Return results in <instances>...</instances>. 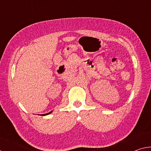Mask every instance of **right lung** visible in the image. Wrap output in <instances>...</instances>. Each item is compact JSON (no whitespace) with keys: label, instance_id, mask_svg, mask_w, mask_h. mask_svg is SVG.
Segmentation results:
<instances>
[{"label":"right lung","instance_id":"add662e5","mask_svg":"<svg viewBox=\"0 0 151 151\" xmlns=\"http://www.w3.org/2000/svg\"><path fill=\"white\" fill-rule=\"evenodd\" d=\"M52 112V111H50V112H48V113H47V114H41V116H45V115H47V114H49L50 113H51Z\"/></svg>","mask_w":151,"mask_h":151}]
</instances>
